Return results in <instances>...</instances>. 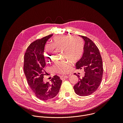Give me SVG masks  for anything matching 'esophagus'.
I'll return each instance as SVG.
<instances>
[{"mask_svg":"<svg viewBox=\"0 0 123 123\" xmlns=\"http://www.w3.org/2000/svg\"><path fill=\"white\" fill-rule=\"evenodd\" d=\"M68 76H67V75H62L60 76V79H67L68 78Z\"/></svg>","mask_w":123,"mask_h":123,"instance_id":"obj_1","label":"esophagus"}]
</instances>
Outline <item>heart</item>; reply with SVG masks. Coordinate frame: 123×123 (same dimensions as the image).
Segmentation results:
<instances>
[{"label": "heart", "instance_id": "heart-1", "mask_svg": "<svg viewBox=\"0 0 123 123\" xmlns=\"http://www.w3.org/2000/svg\"><path fill=\"white\" fill-rule=\"evenodd\" d=\"M51 45L54 48H60L65 49V57L73 62H76L82 57L84 50V43L79 38L74 39L71 36L61 35L55 37L51 41ZM50 46H47L46 49L45 57L47 61L52 58L53 48ZM72 67V63L69 61L63 60L57 62L54 68L56 71L61 74H65L68 72Z\"/></svg>", "mask_w": 123, "mask_h": 123}]
</instances>
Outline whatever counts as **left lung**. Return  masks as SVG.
Wrapping results in <instances>:
<instances>
[{
    "label": "left lung",
    "mask_w": 123,
    "mask_h": 123,
    "mask_svg": "<svg viewBox=\"0 0 123 123\" xmlns=\"http://www.w3.org/2000/svg\"><path fill=\"white\" fill-rule=\"evenodd\" d=\"M85 41L84 54L81 58L76 62L77 69L84 68L85 76L80 78L74 86V92L77 95L86 96L95 92L101 82L103 68L102 57L96 45L89 38L81 36Z\"/></svg>",
    "instance_id": "left-lung-1"
}]
</instances>
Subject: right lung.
Returning <instances> with one entry per match:
<instances>
[{
    "instance_id": "obj_1",
    "label": "right lung",
    "mask_w": 123,
    "mask_h": 123,
    "mask_svg": "<svg viewBox=\"0 0 123 123\" xmlns=\"http://www.w3.org/2000/svg\"><path fill=\"white\" fill-rule=\"evenodd\" d=\"M52 36L49 35L31 43L24 55V71L28 83L36 96L41 100H47L55 97L59 92L62 80L55 75L50 82L43 81L44 68L46 62L44 56L45 46Z\"/></svg>"
}]
</instances>
